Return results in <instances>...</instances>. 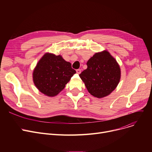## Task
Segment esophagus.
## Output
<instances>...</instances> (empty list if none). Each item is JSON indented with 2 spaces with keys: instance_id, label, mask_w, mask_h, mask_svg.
<instances>
[{
  "instance_id": "obj_1",
  "label": "esophagus",
  "mask_w": 152,
  "mask_h": 152,
  "mask_svg": "<svg viewBox=\"0 0 152 152\" xmlns=\"http://www.w3.org/2000/svg\"><path fill=\"white\" fill-rule=\"evenodd\" d=\"M81 70L80 69H76V73H77V74H80V73H81Z\"/></svg>"
}]
</instances>
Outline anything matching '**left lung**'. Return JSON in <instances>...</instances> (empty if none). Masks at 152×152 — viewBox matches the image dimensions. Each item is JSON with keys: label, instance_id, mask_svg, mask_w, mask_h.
I'll list each match as a JSON object with an SVG mask.
<instances>
[{"label": "left lung", "instance_id": "left-lung-1", "mask_svg": "<svg viewBox=\"0 0 152 152\" xmlns=\"http://www.w3.org/2000/svg\"><path fill=\"white\" fill-rule=\"evenodd\" d=\"M87 68L79 75L88 92L99 99L108 96L118 85L121 69L107 50L95 53L87 62Z\"/></svg>", "mask_w": 152, "mask_h": 152}]
</instances>
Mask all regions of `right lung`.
<instances>
[{
	"instance_id": "obj_1",
	"label": "right lung",
	"mask_w": 152,
	"mask_h": 152,
	"mask_svg": "<svg viewBox=\"0 0 152 152\" xmlns=\"http://www.w3.org/2000/svg\"><path fill=\"white\" fill-rule=\"evenodd\" d=\"M76 73L71 63L60 55L46 53L39 60L33 73L37 89L48 97H55L64 88Z\"/></svg>"
}]
</instances>
